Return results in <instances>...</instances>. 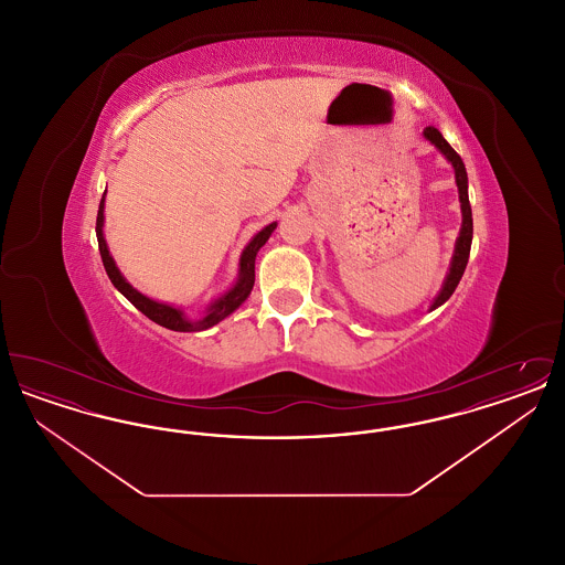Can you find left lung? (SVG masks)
I'll return each instance as SVG.
<instances>
[{
  "label": "left lung",
  "instance_id": "8db88e82",
  "mask_svg": "<svg viewBox=\"0 0 565 565\" xmlns=\"http://www.w3.org/2000/svg\"><path fill=\"white\" fill-rule=\"evenodd\" d=\"M424 137L430 141L431 146L451 162L454 171H456L457 192H459V207H461V228L456 239V249L451 256V265L447 270V277L443 281L440 292L431 300L430 311L438 309L440 305H445L451 295L456 292L457 284L466 270L468 265V256H470V245H472V210H470V201H468V173L461 157L457 154L456 150L449 146V141L443 137V134L434 127H426L424 129Z\"/></svg>",
  "mask_w": 565,
  "mask_h": 565
}]
</instances>
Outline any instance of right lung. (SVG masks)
<instances>
[{
    "mask_svg": "<svg viewBox=\"0 0 565 565\" xmlns=\"http://www.w3.org/2000/svg\"><path fill=\"white\" fill-rule=\"evenodd\" d=\"M106 192L102 196V203H99V212H97V242H99V254H102V260H104V267L108 273L109 281L114 284V288L129 298L134 302L135 307L146 316L150 318L152 322L164 326L169 330H175V332H194V330H207L217 322L226 320L233 311H237L242 307L243 302L247 300V296L254 288V265H256V254L260 252V247L265 243L269 242L270 233L277 228V222H270L263 231H258L249 243L243 247L242 258H239V273H237V279L235 284L224 292V295L214 298L203 318L199 320H190L184 313L182 307H175V305H169V302H161V300H154L150 296L141 295L139 290H135L134 286L125 279V275L120 273V269L116 267L111 254H109L108 243L104 237V222H106Z\"/></svg>",
    "mask_w": 565,
    "mask_h": 565,
    "instance_id": "right-lung-1",
    "label": "right lung"
}]
</instances>
